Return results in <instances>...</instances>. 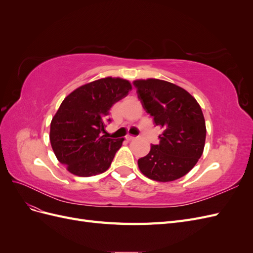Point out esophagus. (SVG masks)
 <instances>
[{
	"label": "esophagus",
	"instance_id": "34e87169",
	"mask_svg": "<svg viewBox=\"0 0 253 253\" xmlns=\"http://www.w3.org/2000/svg\"><path fill=\"white\" fill-rule=\"evenodd\" d=\"M126 138L127 140H133V139L136 138V137H134V136H132V135H127V136L126 137Z\"/></svg>",
	"mask_w": 253,
	"mask_h": 253
}]
</instances>
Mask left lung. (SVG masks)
<instances>
[{
	"mask_svg": "<svg viewBox=\"0 0 253 253\" xmlns=\"http://www.w3.org/2000/svg\"><path fill=\"white\" fill-rule=\"evenodd\" d=\"M143 109L164 128L159 144L138 159L139 170L148 178L173 181L185 176L204 152L206 124L196 99L186 89L159 79L135 80Z\"/></svg>",
	"mask_w": 253,
	"mask_h": 253,
	"instance_id": "obj_1",
	"label": "left lung"
}]
</instances>
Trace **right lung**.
<instances>
[{
	"mask_svg": "<svg viewBox=\"0 0 253 253\" xmlns=\"http://www.w3.org/2000/svg\"><path fill=\"white\" fill-rule=\"evenodd\" d=\"M132 89L129 81L106 77L84 84L65 97L50 122L53 153L68 172L81 177L109 169L125 139L108 138L112 106Z\"/></svg>",
	"mask_w": 253,
	"mask_h": 253,
	"instance_id": "obj_1",
	"label": "right lung"
}]
</instances>
